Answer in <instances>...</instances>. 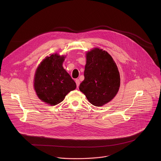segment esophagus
I'll return each instance as SVG.
<instances>
[{"mask_svg":"<svg viewBox=\"0 0 161 161\" xmlns=\"http://www.w3.org/2000/svg\"><path fill=\"white\" fill-rule=\"evenodd\" d=\"M75 83H76L77 87L78 88L79 86V85H80V81H79V79H76V80H75Z\"/></svg>","mask_w":161,"mask_h":161,"instance_id":"obj_1","label":"esophagus"}]
</instances>
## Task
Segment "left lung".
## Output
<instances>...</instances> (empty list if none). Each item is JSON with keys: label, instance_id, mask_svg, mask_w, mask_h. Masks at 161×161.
Wrapping results in <instances>:
<instances>
[{"label": "left lung", "instance_id": "1", "mask_svg": "<svg viewBox=\"0 0 161 161\" xmlns=\"http://www.w3.org/2000/svg\"><path fill=\"white\" fill-rule=\"evenodd\" d=\"M84 80L79 90L94 106H103L112 100L119 90L120 77L112 57L105 51L95 48L86 55Z\"/></svg>", "mask_w": 161, "mask_h": 161}]
</instances>
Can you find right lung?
<instances>
[{
  "instance_id": "1",
  "label": "right lung",
  "mask_w": 161,
  "mask_h": 161,
  "mask_svg": "<svg viewBox=\"0 0 161 161\" xmlns=\"http://www.w3.org/2000/svg\"><path fill=\"white\" fill-rule=\"evenodd\" d=\"M64 56L55 54L40 63L36 71L34 87L40 99L51 105H56L64 99L76 84L63 67Z\"/></svg>"
}]
</instances>
